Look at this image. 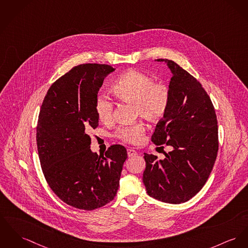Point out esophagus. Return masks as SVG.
<instances>
[{
	"mask_svg": "<svg viewBox=\"0 0 248 248\" xmlns=\"http://www.w3.org/2000/svg\"><path fill=\"white\" fill-rule=\"evenodd\" d=\"M127 153H128V157H135V156H137V154H138L136 150H134V149H127Z\"/></svg>",
	"mask_w": 248,
	"mask_h": 248,
	"instance_id": "34e87169",
	"label": "esophagus"
}]
</instances>
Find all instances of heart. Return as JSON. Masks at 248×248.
Returning a JSON list of instances; mask_svg holds the SVG:
<instances>
[{
    "label": "heart",
    "instance_id": "obj_1",
    "mask_svg": "<svg viewBox=\"0 0 248 248\" xmlns=\"http://www.w3.org/2000/svg\"><path fill=\"white\" fill-rule=\"evenodd\" d=\"M112 92L116 98L130 102L135 106V114L151 122H158L165 116L169 101L170 90L162 83L141 71L130 69L120 75L112 85ZM96 113L101 122H110L114 116V103L105 97L99 96L96 100ZM146 132L143 123L124 126L117 130L116 136L127 143L139 144Z\"/></svg>",
    "mask_w": 248,
    "mask_h": 248
}]
</instances>
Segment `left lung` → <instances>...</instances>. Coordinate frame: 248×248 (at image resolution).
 <instances>
[{
  "label": "left lung",
  "instance_id": "1",
  "mask_svg": "<svg viewBox=\"0 0 248 248\" xmlns=\"http://www.w3.org/2000/svg\"><path fill=\"white\" fill-rule=\"evenodd\" d=\"M169 67L170 101L151 136L157 145L171 146L164 160L145 153L143 182L148 195L171 204L195 197L207 182L218 151L215 107L201 83L172 60L157 59Z\"/></svg>",
  "mask_w": 248,
  "mask_h": 248
}]
</instances>
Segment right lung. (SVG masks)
Here are the masks:
<instances>
[{"instance_id": "1", "label": "right lung", "mask_w": 248, "mask_h": 248, "mask_svg": "<svg viewBox=\"0 0 248 248\" xmlns=\"http://www.w3.org/2000/svg\"><path fill=\"white\" fill-rule=\"evenodd\" d=\"M115 70L108 65L74 66L50 85L41 105L36 145L44 177L67 205L92 211L116 197L127 150L111 146L100 157L90 149V129L99 126L98 92Z\"/></svg>"}]
</instances>
